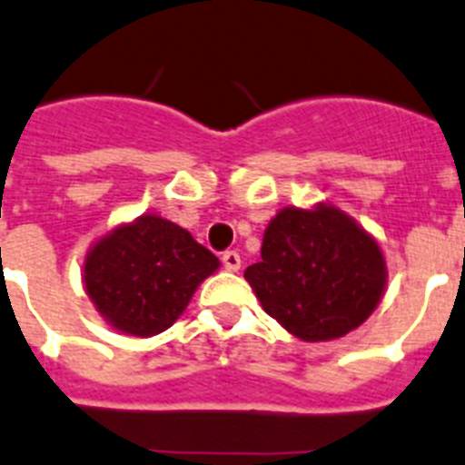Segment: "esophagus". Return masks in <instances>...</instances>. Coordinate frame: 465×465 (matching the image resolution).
I'll list each match as a JSON object with an SVG mask.
<instances>
[{
    "label": "esophagus",
    "mask_w": 465,
    "mask_h": 465,
    "mask_svg": "<svg viewBox=\"0 0 465 465\" xmlns=\"http://www.w3.org/2000/svg\"><path fill=\"white\" fill-rule=\"evenodd\" d=\"M222 264L227 272H238L241 269V255H238L236 250H227L224 255H222Z\"/></svg>",
    "instance_id": "obj_1"
}]
</instances>
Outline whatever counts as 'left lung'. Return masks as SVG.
<instances>
[{
    "label": "left lung",
    "mask_w": 465,
    "mask_h": 465,
    "mask_svg": "<svg viewBox=\"0 0 465 465\" xmlns=\"http://www.w3.org/2000/svg\"><path fill=\"white\" fill-rule=\"evenodd\" d=\"M377 238L332 203L281 208L245 269L262 309L302 341H330L361 328L386 290Z\"/></svg>",
    "instance_id": "obj_1"
}]
</instances>
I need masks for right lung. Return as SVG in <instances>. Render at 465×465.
Instances as JSON below:
<instances>
[{"instance_id":"add662e5","label":"right lung","mask_w":465,"mask_h":465,"mask_svg":"<svg viewBox=\"0 0 465 465\" xmlns=\"http://www.w3.org/2000/svg\"><path fill=\"white\" fill-rule=\"evenodd\" d=\"M220 269L175 222L147 213L116 224L88 248L84 288L100 316L133 337H154L183 316L201 282Z\"/></svg>"}]
</instances>
